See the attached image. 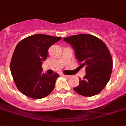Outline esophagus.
Returning <instances> with one entry per match:
<instances>
[{"mask_svg":"<svg viewBox=\"0 0 126 126\" xmlns=\"http://www.w3.org/2000/svg\"><path fill=\"white\" fill-rule=\"evenodd\" d=\"M62 76H63V77H65V78H70V76H68V75H64V74H63L62 75Z\"/></svg>","mask_w":126,"mask_h":126,"instance_id":"34e87169","label":"esophagus"}]
</instances>
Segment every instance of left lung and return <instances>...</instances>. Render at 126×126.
Masks as SVG:
<instances>
[{
    "mask_svg": "<svg viewBox=\"0 0 126 126\" xmlns=\"http://www.w3.org/2000/svg\"><path fill=\"white\" fill-rule=\"evenodd\" d=\"M72 47L81 68L86 67V75L79 78V84L73 89L85 97L100 93L111 74L113 60L105 43L91 34H78L63 38Z\"/></svg>",
    "mask_w": 126,
    "mask_h": 126,
    "instance_id": "8db88e82",
    "label": "left lung"
}]
</instances>
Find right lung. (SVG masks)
Masks as SVG:
<instances>
[{"label":"right lung","mask_w":126,"mask_h":126,"mask_svg":"<svg viewBox=\"0 0 126 126\" xmlns=\"http://www.w3.org/2000/svg\"><path fill=\"white\" fill-rule=\"evenodd\" d=\"M61 39L46 34H34L21 40L11 58L10 70L16 86L27 97L40 99L54 88L59 75L42 72V64L50 46Z\"/></svg>","instance_id":"obj_1"}]
</instances>
